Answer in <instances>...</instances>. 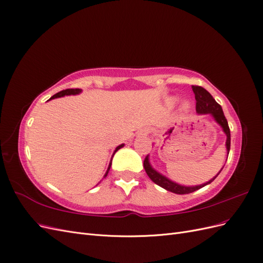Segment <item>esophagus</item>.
Returning a JSON list of instances; mask_svg holds the SVG:
<instances>
[{"mask_svg": "<svg viewBox=\"0 0 263 263\" xmlns=\"http://www.w3.org/2000/svg\"><path fill=\"white\" fill-rule=\"evenodd\" d=\"M149 133H150V129L145 128V129H141L138 135H140V136H147V135H148Z\"/></svg>", "mask_w": 263, "mask_h": 263, "instance_id": "obj_1", "label": "esophagus"}]
</instances>
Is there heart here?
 Segmentation results:
<instances>
[{
	"label": "heart",
	"instance_id": "heart-1",
	"mask_svg": "<svg viewBox=\"0 0 263 263\" xmlns=\"http://www.w3.org/2000/svg\"><path fill=\"white\" fill-rule=\"evenodd\" d=\"M177 102V99H171L170 101H169V103H170V104H174V103H176ZM182 110H187L189 108H190V103H187V102H184V103H183V104H182Z\"/></svg>",
	"mask_w": 263,
	"mask_h": 263
}]
</instances>
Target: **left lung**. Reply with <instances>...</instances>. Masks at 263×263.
Listing matches in <instances>:
<instances>
[{"label": "left lung", "mask_w": 263, "mask_h": 263, "mask_svg": "<svg viewBox=\"0 0 263 263\" xmlns=\"http://www.w3.org/2000/svg\"><path fill=\"white\" fill-rule=\"evenodd\" d=\"M192 90L195 94V100H196V113L198 115L210 114L214 118V121L221 127L222 132L225 133L226 137H227L226 138V150H227V155H228L229 150H230V130H229L227 119L224 115V112H222L221 106L213 99L210 92L206 91L204 87L192 85ZM144 168L146 170V173L148 174V177L150 178V180L154 183H156L157 185L161 186L164 190L169 191V192L176 193V194H189V193L194 192V191H196V190L202 189L205 185L211 184V183L217 178V176L220 173V171L222 170L224 166H222L216 176H215L213 179H211L210 181L205 182V183H203V184H200V185H190V186L179 184V183L170 180L169 178H166L165 176H163V174H161L160 172H158L156 169H154L153 165L150 164V161H149V155L145 158V160H144Z\"/></svg>", "instance_id": "8db88e82"}]
</instances>
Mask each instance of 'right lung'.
Segmentation results:
<instances>
[{"label":"right lung","mask_w":263,"mask_h":263,"mask_svg":"<svg viewBox=\"0 0 263 263\" xmlns=\"http://www.w3.org/2000/svg\"><path fill=\"white\" fill-rule=\"evenodd\" d=\"M81 92H82V90H81V89H67V90H63V91H60V92H58L57 94H54L53 97H52L50 100H52V99H57V98H62V97H66V95H78V94H80ZM123 147H124V144L119 145V146H117V147L115 148L114 153H113V156H112V159H113L114 155L116 154V151H118L119 149L123 148ZM112 159H110V162H109V164H108V168H107V170H106V173L104 174V178H106V177H107L108 171H109V169H110V165H112Z\"/></svg>","instance_id":"obj_1"}]
</instances>
